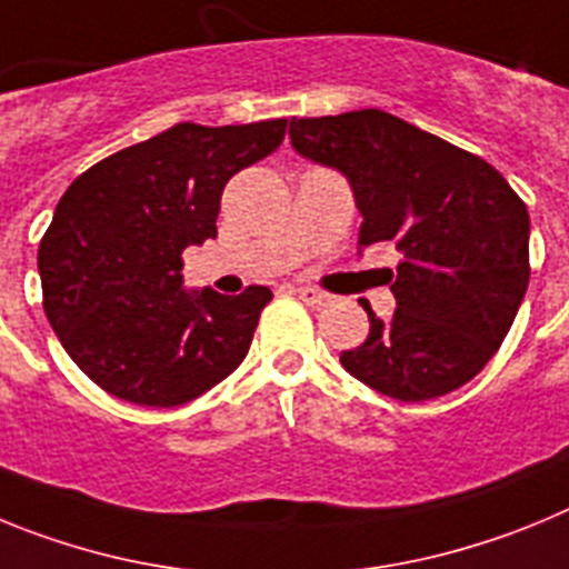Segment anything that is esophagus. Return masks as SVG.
Returning <instances> with one entry per match:
<instances>
[{
    "label": "esophagus",
    "instance_id": "obj_1",
    "mask_svg": "<svg viewBox=\"0 0 569 569\" xmlns=\"http://www.w3.org/2000/svg\"><path fill=\"white\" fill-rule=\"evenodd\" d=\"M293 293L299 296L305 305H310V308H325V305H330V296L321 293V290L316 288H293Z\"/></svg>",
    "mask_w": 569,
    "mask_h": 569
}]
</instances>
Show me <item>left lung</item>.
<instances>
[{"mask_svg":"<svg viewBox=\"0 0 569 569\" xmlns=\"http://www.w3.org/2000/svg\"><path fill=\"white\" fill-rule=\"evenodd\" d=\"M305 159L341 170L359 248L393 241L396 313L361 305L370 333L341 353L350 376L399 401L467 385L496 356L530 281V216L499 170L385 110L290 119Z\"/></svg>","mask_w":569,"mask_h":569,"instance_id":"obj_1","label":"left lung"}]
</instances>
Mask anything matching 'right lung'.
<instances>
[{
  "instance_id": "right-lung-1",
  "label": "right lung",
  "mask_w": 569,
  "mask_h": 569,
  "mask_svg": "<svg viewBox=\"0 0 569 569\" xmlns=\"http://www.w3.org/2000/svg\"><path fill=\"white\" fill-rule=\"evenodd\" d=\"M288 119L179 122L73 179L39 241L50 328L90 381L142 407H179L248 356L273 293L182 288V253L216 236L230 176L273 153Z\"/></svg>"
}]
</instances>
